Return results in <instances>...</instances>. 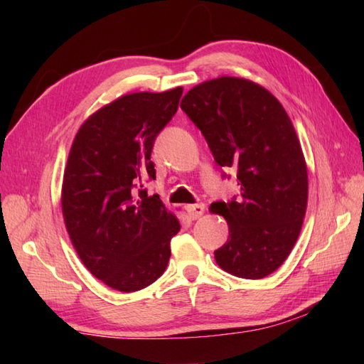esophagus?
Instances as JSON below:
<instances>
[{
	"label": "esophagus",
	"mask_w": 364,
	"mask_h": 364,
	"mask_svg": "<svg viewBox=\"0 0 364 364\" xmlns=\"http://www.w3.org/2000/svg\"><path fill=\"white\" fill-rule=\"evenodd\" d=\"M186 211H188L189 218H191L192 220H197V219H200V218H202V215H203L205 206H203V205H188V206H186Z\"/></svg>",
	"instance_id": "obj_1"
}]
</instances>
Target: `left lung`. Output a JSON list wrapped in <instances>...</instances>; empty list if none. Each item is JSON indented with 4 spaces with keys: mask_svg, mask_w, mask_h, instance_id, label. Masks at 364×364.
I'll use <instances>...</instances> for the list:
<instances>
[{
    "mask_svg": "<svg viewBox=\"0 0 364 364\" xmlns=\"http://www.w3.org/2000/svg\"><path fill=\"white\" fill-rule=\"evenodd\" d=\"M181 109L215 162L237 172L241 197L210 206L230 228L215 262L247 280L270 275L297 242L308 202L306 162L289 115L267 89L235 76L197 84Z\"/></svg>",
    "mask_w": 364,
    "mask_h": 364,
    "instance_id": "left-lung-1",
    "label": "left lung"
}]
</instances>
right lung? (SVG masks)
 Returning <instances> with one entry per match:
<instances>
[{"mask_svg":"<svg viewBox=\"0 0 364 364\" xmlns=\"http://www.w3.org/2000/svg\"><path fill=\"white\" fill-rule=\"evenodd\" d=\"M181 95L175 87L119 97L82 123L68 153L60 192L67 233L82 264L112 289H144L167 267L180 222L142 183L154 180V139Z\"/></svg>","mask_w":364,"mask_h":364,"instance_id":"1","label":"right lung"}]
</instances>
